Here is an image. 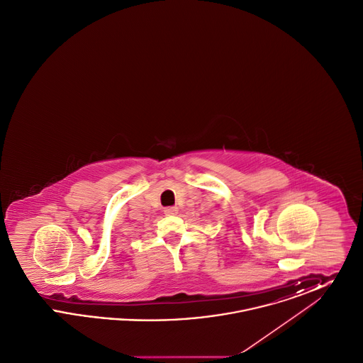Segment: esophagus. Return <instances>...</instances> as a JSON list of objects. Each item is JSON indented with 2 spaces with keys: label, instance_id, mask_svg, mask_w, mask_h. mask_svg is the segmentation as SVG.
<instances>
[{
  "label": "esophagus",
  "instance_id": "34e87169",
  "mask_svg": "<svg viewBox=\"0 0 363 363\" xmlns=\"http://www.w3.org/2000/svg\"><path fill=\"white\" fill-rule=\"evenodd\" d=\"M177 212H178V208L177 207L164 208V213H166V215H175Z\"/></svg>",
  "mask_w": 363,
  "mask_h": 363
}]
</instances>
